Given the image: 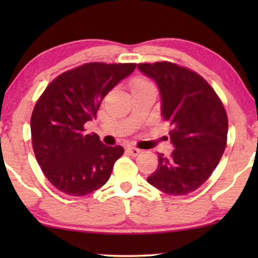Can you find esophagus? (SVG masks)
<instances>
[{"instance_id": "1", "label": "esophagus", "mask_w": 258, "mask_h": 258, "mask_svg": "<svg viewBox=\"0 0 258 258\" xmlns=\"http://www.w3.org/2000/svg\"><path fill=\"white\" fill-rule=\"evenodd\" d=\"M126 153L132 155V156H137V155L141 153V150L139 148H135V147H128L126 148Z\"/></svg>"}]
</instances>
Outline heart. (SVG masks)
<instances>
[{
  "label": "heart",
  "instance_id": "obj_1",
  "mask_svg": "<svg viewBox=\"0 0 258 258\" xmlns=\"http://www.w3.org/2000/svg\"><path fill=\"white\" fill-rule=\"evenodd\" d=\"M133 89H136V88H141V87H147V86H151V84L148 82V81L143 80V79H136L133 81Z\"/></svg>",
  "mask_w": 258,
  "mask_h": 258
}]
</instances>
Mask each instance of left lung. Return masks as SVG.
Returning a JSON list of instances; mask_svg holds the SVG:
<instances>
[{
  "label": "left lung",
  "instance_id": "left-lung-1",
  "mask_svg": "<svg viewBox=\"0 0 258 258\" xmlns=\"http://www.w3.org/2000/svg\"><path fill=\"white\" fill-rule=\"evenodd\" d=\"M140 72L156 82L161 115L171 125L175 149L158 154L148 183L172 196L200 188L217 167L227 146L228 116L210 84L192 70L171 62L140 63Z\"/></svg>",
  "mask_w": 258,
  "mask_h": 258
}]
</instances>
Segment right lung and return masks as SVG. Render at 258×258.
I'll return each mask as SVG.
<instances>
[{
	"label": "right lung",
	"mask_w": 258,
	"mask_h": 258,
	"mask_svg": "<svg viewBox=\"0 0 258 258\" xmlns=\"http://www.w3.org/2000/svg\"><path fill=\"white\" fill-rule=\"evenodd\" d=\"M135 68V63H86L56 77L38 98L30 119L34 153L59 191L84 196L110 177L124 149L105 146L84 124L96 118L105 95Z\"/></svg>",
	"instance_id": "add662e5"
}]
</instances>
